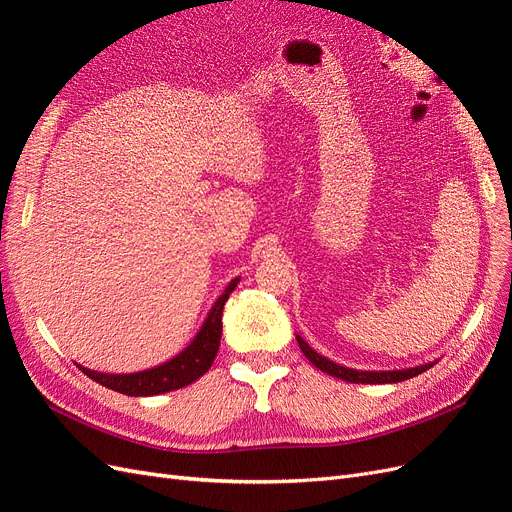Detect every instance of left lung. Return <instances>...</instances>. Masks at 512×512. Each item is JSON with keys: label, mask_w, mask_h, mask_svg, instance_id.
<instances>
[{"label": "left lung", "mask_w": 512, "mask_h": 512, "mask_svg": "<svg viewBox=\"0 0 512 512\" xmlns=\"http://www.w3.org/2000/svg\"><path fill=\"white\" fill-rule=\"evenodd\" d=\"M297 342L301 352L307 356V361L312 363L314 367H318L324 374H329L333 378L346 380V382H354V384H395V382H404L410 380L418 374H423L429 367H433V363H425V365H416V367H408V369H389V371H361V369H350L339 365L327 356L318 354L314 348H309V344L301 335H297Z\"/></svg>", "instance_id": "8db88e82"}]
</instances>
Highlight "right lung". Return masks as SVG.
<instances>
[{
  "label": "right lung",
  "instance_id": "right-lung-1",
  "mask_svg": "<svg viewBox=\"0 0 512 512\" xmlns=\"http://www.w3.org/2000/svg\"><path fill=\"white\" fill-rule=\"evenodd\" d=\"M237 284H239V277H235V280H232L226 286V290L220 294V299L213 303L211 312L203 322V327H200L190 346L181 350L170 361L145 371H136V374H102V371L87 369L83 365L79 367L83 369V374H87L94 382L130 397H151V395H162L168 391L183 389V386H188L200 376H205L209 367L213 365L215 354H218V348H220V339H222L224 303L228 301L230 292L237 288Z\"/></svg>",
  "mask_w": 512,
  "mask_h": 512
}]
</instances>
